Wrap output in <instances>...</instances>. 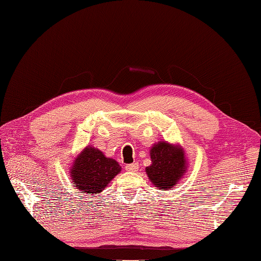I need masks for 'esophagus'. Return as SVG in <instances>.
<instances>
[{"mask_svg": "<svg viewBox=\"0 0 261 261\" xmlns=\"http://www.w3.org/2000/svg\"><path fill=\"white\" fill-rule=\"evenodd\" d=\"M125 168H126L127 171H130V173H135V171L139 170V164H137V162H133V164L126 165Z\"/></svg>", "mask_w": 261, "mask_h": 261, "instance_id": "34e87169", "label": "esophagus"}]
</instances>
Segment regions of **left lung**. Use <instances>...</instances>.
Masks as SVG:
<instances>
[{"label": "left lung", "mask_w": 261, "mask_h": 261, "mask_svg": "<svg viewBox=\"0 0 261 261\" xmlns=\"http://www.w3.org/2000/svg\"><path fill=\"white\" fill-rule=\"evenodd\" d=\"M151 166L145 171L154 188L167 191L178 183L186 173L188 161L180 145L158 142L151 147Z\"/></svg>", "instance_id": "8db88e82"}]
</instances>
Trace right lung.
Segmentation results:
<instances>
[{
    "label": "right lung",
    "mask_w": 261,
    "mask_h": 261,
    "mask_svg": "<svg viewBox=\"0 0 261 261\" xmlns=\"http://www.w3.org/2000/svg\"><path fill=\"white\" fill-rule=\"evenodd\" d=\"M121 167L111 158H107L99 149L86 146L73 160L70 177L81 193H101L106 186L120 173Z\"/></svg>",
    "instance_id": "obj_1"
}]
</instances>
